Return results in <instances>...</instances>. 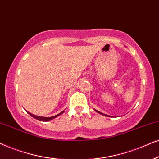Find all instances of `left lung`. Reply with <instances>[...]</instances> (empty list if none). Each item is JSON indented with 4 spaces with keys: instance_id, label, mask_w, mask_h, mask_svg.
Here are the masks:
<instances>
[{
    "instance_id": "8db88e82",
    "label": "left lung",
    "mask_w": 159,
    "mask_h": 159,
    "mask_svg": "<svg viewBox=\"0 0 159 159\" xmlns=\"http://www.w3.org/2000/svg\"><path fill=\"white\" fill-rule=\"evenodd\" d=\"M94 111H96V112H97V113H99V114H101V115H103V116H107V117H108V116H107V115H106V114H104V113H101V112H99V111H97V110H94ZM109 117H110V116H109Z\"/></svg>"
}]
</instances>
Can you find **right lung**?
I'll list each match as a JSON object with an SVG mask.
<instances>
[{"label": "right lung", "mask_w": 159, "mask_h": 159, "mask_svg": "<svg viewBox=\"0 0 159 159\" xmlns=\"http://www.w3.org/2000/svg\"><path fill=\"white\" fill-rule=\"evenodd\" d=\"M64 111L61 112V113H60L59 114H57V115L56 116H52V117H42V116H35V115H33V114H32L30 113H29V112H27L32 117H33L34 118H35V119L39 120H41V121H48V120H51L52 119H54V118H55L56 117H57V116H60L61 114H62L63 113H64Z\"/></svg>", "instance_id": "add662e5"}]
</instances>
